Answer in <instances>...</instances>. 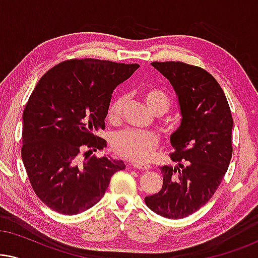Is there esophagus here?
<instances>
[{"mask_svg":"<svg viewBox=\"0 0 258 258\" xmlns=\"http://www.w3.org/2000/svg\"><path fill=\"white\" fill-rule=\"evenodd\" d=\"M133 167L135 169H139V170H142V171H148L153 168L149 164H140V163H134Z\"/></svg>","mask_w":258,"mask_h":258,"instance_id":"esophagus-1","label":"esophagus"}]
</instances>
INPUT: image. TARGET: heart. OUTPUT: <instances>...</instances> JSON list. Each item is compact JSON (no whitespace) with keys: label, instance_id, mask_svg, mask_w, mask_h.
<instances>
[{"label":"heart","instance_id":"heart-1","mask_svg":"<svg viewBox=\"0 0 258 258\" xmlns=\"http://www.w3.org/2000/svg\"><path fill=\"white\" fill-rule=\"evenodd\" d=\"M143 98L148 108L153 112L162 111L164 114L169 109V98L161 90L149 89L144 91ZM125 102V96H119L112 101L108 110V118L111 122L118 121ZM157 146L158 136L156 134L134 129H124L116 133L111 141L112 150L118 156L136 163H144L149 161Z\"/></svg>","mask_w":258,"mask_h":258}]
</instances>
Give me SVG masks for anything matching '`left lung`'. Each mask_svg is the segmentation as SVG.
Masks as SVG:
<instances>
[{
    "label": "left lung",
    "instance_id": "8db88e82",
    "mask_svg": "<svg viewBox=\"0 0 258 258\" xmlns=\"http://www.w3.org/2000/svg\"><path fill=\"white\" fill-rule=\"evenodd\" d=\"M177 95L181 124L171 134L175 167L163 165V185L144 202L161 216L178 220L201 209L214 196L232 155V116L217 81L200 67L153 62Z\"/></svg>",
    "mask_w": 258,
    "mask_h": 258
}]
</instances>
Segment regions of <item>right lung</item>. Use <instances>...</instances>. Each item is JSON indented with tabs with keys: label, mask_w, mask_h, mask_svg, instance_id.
Segmentation results:
<instances>
[{
	"label": "right lung",
	"mask_w": 258,
	"mask_h": 258,
	"mask_svg": "<svg viewBox=\"0 0 258 258\" xmlns=\"http://www.w3.org/2000/svg\"><path fill=\"white\" fill-rule=\"evenodd\" d=\"M94 58L69 59L48 70L23 111L22 161L34 191L63 215L94 207L123 161L90 156L107 142L105 126L112 91L139 69Z\"/></svg>",
	"instance_id": "1"
}]
</instances>
